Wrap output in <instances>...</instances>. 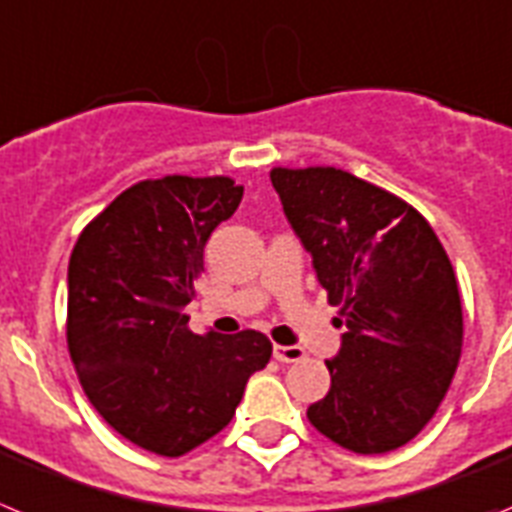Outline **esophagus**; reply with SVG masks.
I'll use <instances>...</instances> for the list:
<instances>
[{"instance_id":"esophagus-1","label":"esophagus","mask_w":512,"mask_h":512,"mask_svg":"<svg viewBox=\"0 0 512 512\" xmlns=\"http://www.w3.org/2000/svg\"><path fill=\"white\" fill-rule=\"evenodd\" d=\"M273 355H275V361H281V363H299L306 353L299 348V345H275Z\"/></svg>"}]
</instances>
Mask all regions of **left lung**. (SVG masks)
I'll return each instance as SVG.
<instances>
[{
	"mask_svg": "<svg viewBox=\"0 0 512 512\" xmlns=\"http://www.w3.org/2000/svg\"><path fill=\"white\" fill-rule=\"evenodd\" d=\"M288 224L340 304L332 386L306 417L355 453L410 443L446 397L464 345L453 265L420 213L335 167L270 172Z\"/></svg>",
	"mask_w": 512,
	"mask_h": 512,
	"instance_id": "8db88e82",
	"label": "left lung"
}]
</instances>
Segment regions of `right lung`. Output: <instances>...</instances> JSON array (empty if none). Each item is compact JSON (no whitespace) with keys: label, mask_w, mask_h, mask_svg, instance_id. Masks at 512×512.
<instances>
[{"label":"right lung","mask_w":512,"mask_h":512,"mask_svg":"<svg viewBox=\"0 0 512 512\" xmlns=\"http://www.w3.org/2000/svg\"><path fill=\"white\" fill-rule=\"evenodd\" d=\"M242 193L221 175L136 182L71 250L66 342L79 384L115 433L159 456L224 430L273 355L262 332L188 330L206 242Z\"/></svg>","instance_id":"right-lung-1"}]
</instances>
